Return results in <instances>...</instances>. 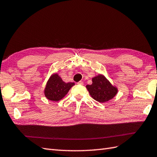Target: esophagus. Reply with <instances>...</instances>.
Instances as JSON below:
<instances>
[{"mask_svg": "<svg viewBox=\"0 0 157 157\" xmlns=\"http://www.w3.org/2000/svg\"><path fill=\"white\" fill-rule=\"evenodd\" d=\"M78 84H79V85H83V82H82V81H80V82H79L78 83Z\"/></svg>", "mask_w": 157, "mask_h": 157, "instance_id": "1", "label": "esophagus"}]
</instances>
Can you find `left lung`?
Returning <instances> with one entry per match:
<instances>
[{
    "label": "left lung",
    "mask_w": 157,
    "mask_h": 157,
    "mask_svg": "<svg viewBox=\"0 0 157 157\" xmlns=\"http://www.w3.org/2000/svg\"><path fill=\"white\" fill-rule=\"evenodd\" d=\"M86 88L94 100L101 103L112 100L118 93V88L112 85L104 75L98 74L92 78V83Z\"/></svg>",
    "instance_id": "1"
}]
</instances>
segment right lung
I'll return each mask as SVG.
<instances>
[{"label":"right lung","instance_id":"obj_1","mask_svg":"<svg viewBox=\"0 0 157 157\" xmlns=\"http://www.w3.org/2000/svg\"><path fill=\"white\" fill-rule=\"evenodd\" d=\"M74 85V82L65 83L57 74H53L46 83L44 90L45 96L51 101H59Z\"/></svg>","mask_w":157,"mask_h":157}]
</instances>
